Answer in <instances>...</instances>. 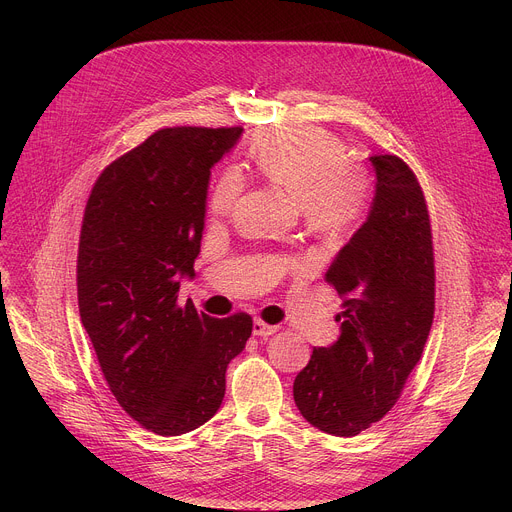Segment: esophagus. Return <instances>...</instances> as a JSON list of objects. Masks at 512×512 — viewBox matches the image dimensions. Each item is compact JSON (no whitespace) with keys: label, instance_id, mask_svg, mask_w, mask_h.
<instances>
[{"label":"esophagus","instance_id":"esophagus-1","mask_svg":"<svg viewBox=\"0 0 512 512\" xmlns=\"http://www.w3.org/2000/svg\"><path fill=\"white\" fill-rule=\"evenodd\" d=\"M279 330V326H271V324H265L263 320H255L253 322V334L255 336H271V334H275Z\"/></svg>","mask_w":512,"mask_h":512}]
</instances>
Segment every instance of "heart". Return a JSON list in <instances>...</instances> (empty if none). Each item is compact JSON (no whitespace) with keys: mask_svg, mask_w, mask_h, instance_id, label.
I'll list each match as a JSON object with an SVG mask.
<instances>
[{"mask_svg":"<svg viewBox=\"0 0 512 512\" xmlns=\"http://www.w3.org/2000/svg\"><path fill=\"white\" fill-rule=\"evenodd\" d=\"M253 168L302 204L306 223L320 235H342L369 208L371 180L350 160L348 145L334 133L304 125L263 131L251 145ZM243 176L225 170L212 186V216H227L243 192Z\"/></svg>","mask_w":512,"mask_h":512,"instance_id":"1","label":"heart"}]
</instances>
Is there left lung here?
<instances>
[{"mask_svg": "<svg viewBox=\"0 0 512 512\" xmlns=\"http://www.w3.org/2000/svg\"><path fill=\"white\" fill-rule=\"evenodd\" d=\"M371 162V212L326 271L342 298L340 336L314 348L294 381L304 419L338 437L391 411L421 358L435 310L431 225L417 176L391 154Z\"/></svg>", "mask_w": 512, "mask_h": 512, "instance_id": "left-lung-1", "label": "left lung"}]
</instances>
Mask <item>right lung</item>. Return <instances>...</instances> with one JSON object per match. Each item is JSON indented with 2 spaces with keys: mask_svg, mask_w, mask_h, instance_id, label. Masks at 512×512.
Listing matches in <instances>:
<instances>
[{
  "mask_svg": "<svg viewBox=\"0 0 512 512\" xmlns=\"http://www.w3.org/2000/svg\"><path fill=\"white\" fill-rule=\"evenodd\" d=\"M243 127H166L111 162L85 206L77 291L81 322L119 405L158 435H182L223 403L229 362L253 320L210 318L188 300L204 231L210 168Z\"/></svg>",
  "mask_w": 512,
  "mask_h": 512,
  "instance_id": "add662e5",
  "label": "right lung"
}]
</instances>
